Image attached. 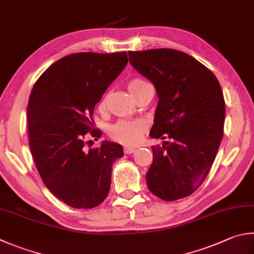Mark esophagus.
Instances as JSON below:
<instances>
[{
    "label": "esophagus",
    "instance_id": "34e87169",
    "mask_svg": "<svg viewBox=\"0 0 254 254\" xmlns=\"http://www.w3.org/2000/svg\"><path fill=\"white\" fill-rule=\"evenodd\" d=\"M134 151H135L134 147H127V146L124 147V153H126V154H131Z\"/></svg>",
    "mask_w": 254,
    "mask_h": 254
}]
</instances>
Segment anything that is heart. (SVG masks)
<instances>
[{"label": "heart", "instance_id": "obj_1", "mask_svg": "<svg viewBox=\"0 0 254 254\" xmlns=\"http://www.w3.org/2000/svg\"><path fill=\"white\" fill-rule=\"evenodd\" d=\"M147 87H151V85L146 81L140 79V77H134L128 81L127 83V90L130 92L133 98L136 99L143 91L146 90ZM108 105V95L104 94L102 98L100 99L98 103L99 111L103 112L105 111ZM147 130V124L143 120L136 119V120H121L117 123L112 124L109 127V136L118 143H121L123 145H135L139 143L144 133Z\"/></svg>", "mask_w": 254, "mask_h": 254}]
</instances>
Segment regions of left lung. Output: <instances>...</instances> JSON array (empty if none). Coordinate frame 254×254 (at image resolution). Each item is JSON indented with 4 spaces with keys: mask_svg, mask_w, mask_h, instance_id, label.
Returning <instances> with one entry per match:
<instances>
[{
    "mask_svg": "<svg viewBox=\"0 0 254 254\" xmlns=\"http://www.w3.org/2000/svg\"><path fill=\"white\" fill-rule=\"evenodd\" d=\"M131 65L153 83L159 96L150 136L149 190L164 201L191 195L206 178L223 136L225 103L215 75L181 51H130Z\"/></svg>",
    "mask_w": 254,
    "mask_h": 254,
    "instance_id": "8db88e82",
    "label": "left lung"
}]
</instances>
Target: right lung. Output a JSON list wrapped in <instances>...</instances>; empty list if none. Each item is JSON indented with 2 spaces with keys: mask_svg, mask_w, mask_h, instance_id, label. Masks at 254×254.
<instances>
[{
  "mask_svg": "<svg viewBox=\"0 0 254 254\" xmlns=\"http://www.w3.org/2000/svg\"><path fill=\"white\" fill-rule=\"evenodd\" d=\"M127 63V52L66 55L43 72L27 104L29 145L35 167L51 193L75 209L102 203L111 186L122 145L104 141L86 151L85 135L101 137L93 111Z\"/></svg>",
  "mask_w": 254,
  "mask_h": 254,
  "instance_id": "obj_1",
  "label": "right lung"
}]
</instances>
